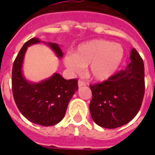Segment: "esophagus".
I'll use <instances>...</instances> for the list:
<instances>
[{"instance_id": "obj_1", "label": "esophagus", "mask_w": 155, "mask_h": 155, "mask_svg": "<svg viewBox=\"0 0 155 155\" xmlns=\"http://www.w3.org/2000/svg\"><path fill=\"white\" fill-rule=\"evenodd\" d=\"M78 85H79V87H81V86H84V85H85V83H84L83 81L79 80V81H78Z\"/></svg>"}]
</instances>
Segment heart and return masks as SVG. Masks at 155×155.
Masks as SVG:
<instances>
[{
    "mask_svg": "<svg viewBox=\"0 0 155 155\" xmlns=\"http://www.w3.org/2000/svg\"><path fill=\"white\" fill-rule=\"evenodd\" d=\"M122 45L106 40H93L80 45L74 54L64 57V64L79 73L89 66V74L96 81L107 80L114 74L124 57Z\"/></svg>",
    "mask_w": 155,
    "mask_h": 155,
    "instance_id": "b5f03b06",
    "label": "heart"
}]
</instances>
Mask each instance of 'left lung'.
Returning <instances> with one entry per match:
<instances>
[{"label": "left lung", "mask_w": 155, "mask_h": 155, "mask_svg": "<svg viewBox=\"0 0 155 155\" xmlns=\"http://www.w3.org/2000/svg\"><path fill=\"white\" fill-rule=\"evenodd\" d=\"M130 64L99 84H91L90 111L98 125L107 129L123 126L140 110L144 95V66L134 48Z\"/></svg>", "instance_id": "left-lung-1"}]
</instances>
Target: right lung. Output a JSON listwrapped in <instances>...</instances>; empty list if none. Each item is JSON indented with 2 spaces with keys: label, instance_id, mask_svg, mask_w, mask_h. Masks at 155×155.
<instances>
[{
  "label": "right lung",
  "instance_id": "add662e5",
  "mask_svg": "<svg viewBox=\"0 0 155 155\" xmlns=\"http://www.w3.org/2000/svg\"><path fill=\"white\" fill-rule=\"evenodd\" d=\"M37 38L26 41L19 51L12 67V93L15 104L24 116L32 123L51 126L59 123L65 114L68 104L78 90V80H64L59 74L38 84L30 83L21 73L25 51L29 45L39 43ZM58 57L63 53L55 43H49Z\"/></svg>",
  "mask_w": 155,
  "mask_h": 155
}]
</instances>
